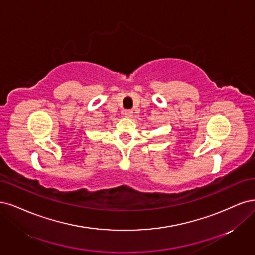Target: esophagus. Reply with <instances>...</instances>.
Segmentation results:
<instances>
[{
	"mask_svg": "<svg viewBox=\"0 0 255 255\" xmlns=\"http://www.w3.org/2000/svg\"><path fill=\"white\" fill-rule=\"evenodd\" d=\"M123 114H124L125 118H132L133 116V111L132 110H125L124 112H123Z\"/></svg>",
	"mask_w": 255,
	"mask_h": 255,
	"instance_id": "34e87169",
	"label": "esophagus"
}]
</instances>
